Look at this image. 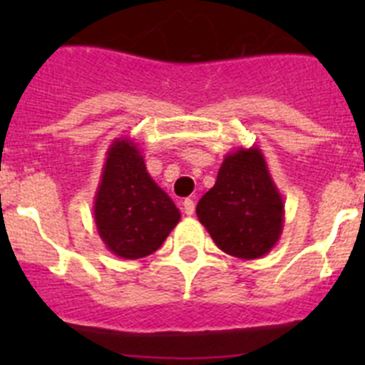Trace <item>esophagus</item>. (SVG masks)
<instances>
[{
	"label": "esophagus",
	"mask_w": 365,
	"mask_h": 365,
	"mask_svg": "<svg viewBox=\"0 0 365 365\" xmlns=\"http://www.w3.org/2000/svg\"><path fill=\"white\" fill-rule=\"evenodd\" d=\"M182 210H185L186 215H193V212H195V202H193L192 199H185V202H182Z\"/></svg>",
	"instance_id": "esophagus-1"
}]
</instances>
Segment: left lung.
Here are the masks:
<instances>
[{
    "label": "left lung",
    "mask_w": 365,
    "mask_h": 365,
    "mask_svg": "<svg viewBox=\"0 0 365 365\" xmlns=\"http://www.w3.org/2000/svg\"><path fill=\"white\" fill-rule=\"evenodd\" d=\"M195 212L222 252L240 259L269 254L282 235L285 205L259 148L228 153Z\"/></svg>",
    "instance_id": "obj_1"
}]
</instances>
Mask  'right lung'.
<instances>
[{"instance_id": "add662e5", "label": "right lung", "mask_w": 365, "mask_h": 365, "mask_svg": "<svg viewBox=\"0 0 365 365\" xmlns=\"http://www.w3.org/2000/svg\"><path fill=\"white\" fill-rule=\"evenodd\" d=\"M95 225L109 252L122 259L153 254L175 228L180 212L150 177L138 144L115 138L96 188Z\"/></svg>"}]
</instances>
